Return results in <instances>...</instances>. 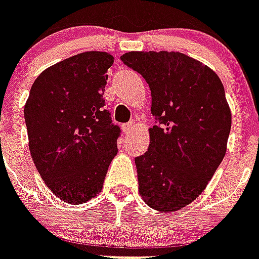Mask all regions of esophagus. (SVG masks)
Returning a JSON list of instances; mask_svg holds the SVG:
<instances>
[{
	"mask_svg": "<svg viewBox=\"0 0 259 259\" xmlns=\"http://www.w3.org/2000/svg\"><path fill=\"white\" fill-rule=\"evenodd\" d=\"M134 129V122H127L125 125H122V130L125 134H129L132 133V130Z\"/></svg>",
	"mask_w": 259,
	"mask_h": 259,
	"instance_id": "1",
	"label": "esophagus"
}]
</instances>
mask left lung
Wrapping results in <instances>:
<instances>
[{"mask_svg": "<svg viewBox=\"0 0 259 259\" xmlns=\"http://www.w3.org/2000/svg\"><path fill=\"white\" fill-rule=\"evenodd\" d=\"M121 61L148 82L150 145L136 158L138 189L154 210L170 213L193 202L226 154L232 114L220 77L176 52H129Z\"/></svg>", "mask_w": 259, "mask_h": 259, "instance_id": "1", "label": "left lung"}]
</instances>
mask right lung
<instances>
[{
  "instance_id": "right-lung-1",
  "label": "right lung",
  "mask_w": 259,
  "mask_h": 259,
  "mask_svg": "<svg viewBox=\"0 0 259 259\" xmlns=\"http://www.w3.org/2000/svg\"><path fill=\"white\" fill-rule=\"evenodd\" d=\"M113 62L105 52L61 61L37 77L25 104L33 162L52 193L71 205L100 193L118 151L121 129L104 100Z\"/></svg>"
}]
</instances>
